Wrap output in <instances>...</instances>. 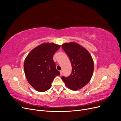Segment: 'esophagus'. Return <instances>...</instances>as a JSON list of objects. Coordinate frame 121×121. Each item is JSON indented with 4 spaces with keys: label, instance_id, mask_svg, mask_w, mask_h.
<instances>
[{
    "label": "esophagus",
    "instance_id": "esophagus-1",
    "mask_svg": "<svg viewBox=\"0 0 121 121\" xmlns=\"http://www.w3.org/2000/svg\"><path fill=\"white\" fill-rule=\"evenodd\" d=\"M60 75H61L62 74H63V71H60Z\"/></svg>",
    "mask_w": 121,
    "mask_h": 121
}]
</instances>
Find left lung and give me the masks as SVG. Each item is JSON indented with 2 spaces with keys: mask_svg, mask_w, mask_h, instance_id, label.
<instances>
[{
  "mask_svg": "<svg viewBox=\"0 0 121 121\" xmlns=\"http://www.w3.org/2000/svg\"><path fill=\"white\" fill-rule=\"evenodd\" d=\"M62 48L67 53L72 64V73L68 77L61 79L69 89L79 90L88 83L94 71V61L85 48L75 42L65 43Z\"/></svg>",
  "mask_w": 121,
  "mask_h": 121,
  "instance_id": "8db88e82",
  "label": "left lung"
}]
</instances>
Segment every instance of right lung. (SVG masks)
Listing matches in <instances>:
<instances>
[{"label":"right lung","mask_w":121,"mask_h":121,"mask_svg":"<svg viewBox=\"0 0 121 121\" xmlns=\"http://www.w3.org/2000/svg\"><path fill=\"white\" fill-rule=\"evenodd\" d=\"M60 47L54 43H43L33 49L26 57L24 69L30 85L36 91L44 92L52 87L57 70L53 56Z\"/></svg>","instance_id":"1"}]
</instances>
